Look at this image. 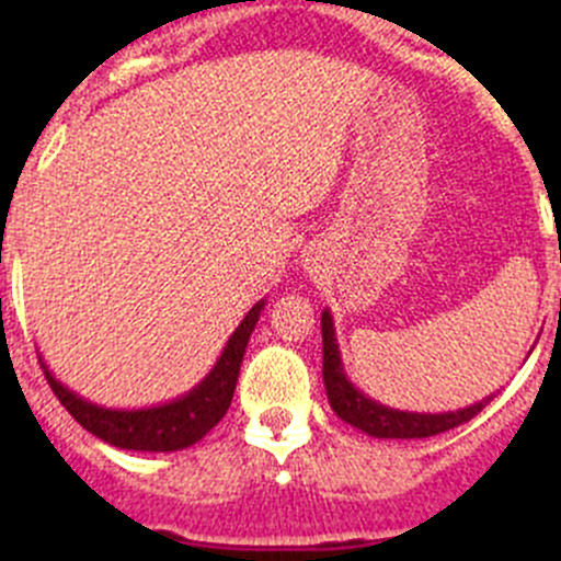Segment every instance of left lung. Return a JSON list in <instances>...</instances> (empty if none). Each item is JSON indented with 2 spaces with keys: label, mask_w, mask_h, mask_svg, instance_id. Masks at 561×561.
<instances>
[{
  "label": "left lung",
  "mask_w": 561,
  "mask_h": 561,
  "mask_svg": "<svg viewBox=\"0 0 561 561\" xmlns=\"http://www.w3.org/2000/svg\"><path fill=\"white\" fill-rule=\"evenodd\" d=\"M322 380H325V393L331 401L333 412L342 417L350 426L360 428V432L371 434V437L382 439H421L443 434L448 428L461 426V423L472 421L489 399L480 404L467 407L458 412H445V415H417V412H399L388 410V407L377 404V401L366 399L360 390L353 388V382L344 377L342 360H339L336 336H333L331 314L322 312Z\"/></svg>",
  "instance_id": "8db88e82"
}]
</instances>
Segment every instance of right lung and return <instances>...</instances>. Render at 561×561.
Here are the masks:
<instances>
[{"label":"right lung","instance_id":"right-lung-1","mask_svg":"<svg viewBox=\"0 0 561 561\" xmlns=\"http://www.w3.org/2000/svg\"><path fill=\"white\" fill-rule=\"evenodd\" d=\"M260 309L263 301L254 304L249 309L236 333L230 336L228 347H225L222 358L217 360L211 375L201 382L192 393L184 399L171 401V404L151 407V410H103L98 404L78 399L65 386L54 380L48 369H45V380L56 399L61 401L67 412L81 423L87 432L94 437L105 439V443L116 445V448L127 450H154V454H168V450H181L195 445L197 439L206 437L214 426L225 417L230 401H233L236 382H239L241 360H244L247 342L252 336L254 325H257Z\"/></svg>","mask_w":561,"mask_h":561}]
</instances>
